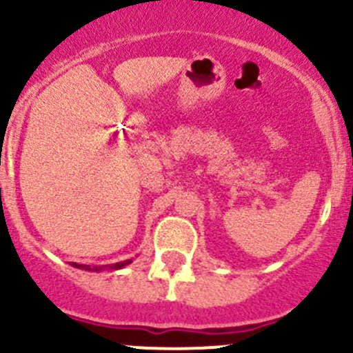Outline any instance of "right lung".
Returning <instances> with one entry per match:
<instances>
[{
  "label": "right lung",
  "mask_w": 353,
  "mask_h": 353,
  "mask_svg": "<svg viewBox=\"0 0 353 353\" xmlns=\"http://www.w3.org/2000/svg\"><path fill=\"white\" fill-rule=\"evenodd\" d=\"M128 263H131V260H124V262H117V263H112V265H103V268H100V269H105V268H108V269H122V268H125V265H128ZM72 265H74V268H82V269H91L90 265H79V263H75V262H72ZM100 269L98 268H94V271H100Z\"/></svg>",
  "instance_id": "right-lung-1"
}]
</instances>
